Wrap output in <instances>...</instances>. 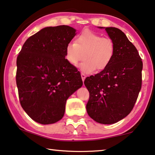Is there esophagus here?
<instances>
[{
	"mask_svg": "<svg viewBox=\"0 0 155 155\" xmlns=\"http://www.w3.org/2000/svg\"><path fill=\"white\" fill-rule=\"evenodd\" d=\"M81 78H82V80L83 81V82H84V81L86 78V75L84 74V73H81Z\"/></svg>",
	"mask_w": 155,
	"mask_h": 155,
	"instance_id": "obj_1",
	"label": "esophagus"
}]
</instances>
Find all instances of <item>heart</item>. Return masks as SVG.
Segmentation results:
<instances>
[{"label": "heart", "instance_id": "heart-1", "mask_svg": "<svg viewBox=\"0 0 155 155\" xmlns=\"http://www.w3.org/2000/svg\"><path fill=\"white\" fill-rule=\"evenodd\" d=\"M80 65L84 73H92L97 69L103 71L108 67L115 54V45L110 38L85 30L75 38V43L69 42L65 47V59L71 65L76 66L82 59Z\"/></svg>", "mask_w": 155, "mask_h": 155}]
</instances>
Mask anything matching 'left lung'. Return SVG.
Returning <instances> with one entry per match:
<instances>
[{
    "label": "left lung",
    "mask_w": 155,
    "mask_h": 155,
    "mask_svg": "<svg viewBox=\"0 0 155 155\" xmlns=\"http://www.w3.org/2000/svg\"><path fill=\"white\" fill-rule=\"evenodd\" d=\"M104 29L115 45V54L108 67L87 77L89 116L97 123L114 124L132 110L141 89L143 62L136 47L125 33L114 27Z\"/></svg>",
    "instance_id": "left-lung-1"
}]
</instances>
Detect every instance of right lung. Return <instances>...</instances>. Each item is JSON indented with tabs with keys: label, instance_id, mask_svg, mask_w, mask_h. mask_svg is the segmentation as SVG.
Returning a JSON list of instances; mask_svg holds the SVG:
<instances>
[{
	"label": "right lung",
	"instance_id": "obj_1",
	"mask_svg": "<svg viewBox=\"0 0 155 155\" xmlns=\"http://www.w3.org/2000/svg\"><path fill=\"white\" fill-rule=\"evenodd\" d=\"M75 35L68 25L44 28L26 40L17 57L20 103L40 124L61 120L67 99L83 84L80 73L65 59V47Z\"/></svg>",
	"mask_w": 155,
	"mask_h": 155
}]
</instances>
